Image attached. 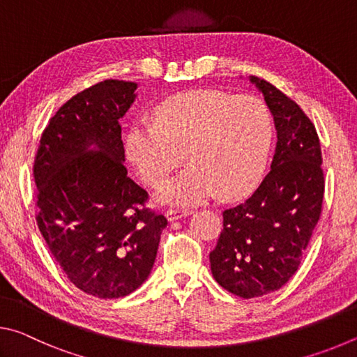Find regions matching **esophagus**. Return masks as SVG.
I'll use <instances>...</instances> for the list:
<instances>
[{
	"label": "esophagus",
	"mask_w": 357,
	"mask_h": 357,
	"mask_svg": "<svg viewBox=\"0 0 357 357\" xmlns=\"http://www.w3.org/2000/svg\"><path fill=\"white\" fill-rule=\"evenodd\" d=\"M190 214V211L189 209H168L167 213H165V217H167V220L168 222H173V220H178V219H181V217H185V215H189Z\"/></svg>",
	"instance_id": "esophagus-1"
}]
</instances>
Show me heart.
Masks as SVG:
<instances>
[{
    "mask_svg": "<svg viewBox=\"0 0 357 357\" xmlns=\"http://www.w3.org/2000/svg\"><path fill=\"white\" fill-rule=\"evenodd\" d=\"M273 143V118L263 100L217 89L170 96L154 110V124L135 123L126 154L149 185H159L181 162L189 167L157 190V202L190 206L220 192L239 198L261 179Z\"/></svg>",
    "mask_w": 357,
    "mask_h": 357,
    "instance_id": "b5f03b06",
    "label": "heart"
}]
</instances>
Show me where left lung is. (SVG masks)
I'll return each mask as SVG.
<instances>
[{
  "mask_svg": "<svg viewBox=\"0 0 357 357\" xmlns=\"http://www.w3.org/2000/svg\"><path fill=\"white\" fill-rule=\"evenodd\" d=\"M277 130L271 172L250 198L223 211V229L209 253L220 287L244 299L277 291L298 271L321 214L324 176L315 126L294 100L258 77Z\"/></svg>",
  "mask_w": 357,
  "mask_h": 357,
  "instance_id": "obj_1",
  "label": "left lung"
}]
</instances>
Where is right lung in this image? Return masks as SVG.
Returning <instances> with one entry per match:
<instances>
[{
  "label": "right lung",
  "mask_w": 357,
  "mask_h": 357,
  "mask_svg": "<svg viewBox=\"0 0 357 357\" xmlns=\"http://www.w3.org/2000/svg\"><path fill=\"white\" fill-rule=\"evenodd\" d=\"M137 88L105 80L74 96L50 119L34 160L42 236L68 279L100 299L143 285L167 227L143 208L148 193L124 167L119 119Z\"/></svg>",
  "instance_id": "1"
}]
</instances>
